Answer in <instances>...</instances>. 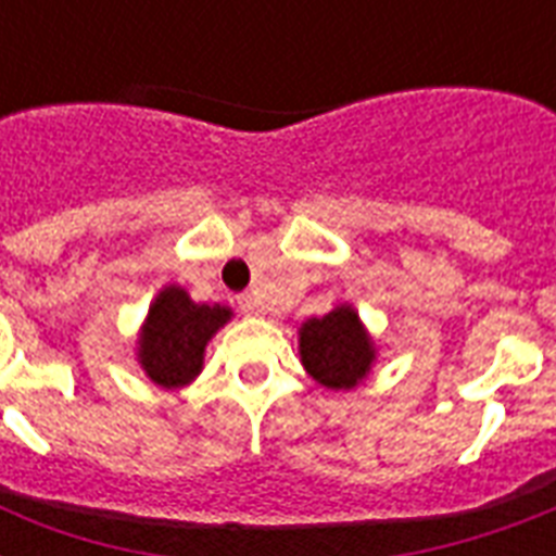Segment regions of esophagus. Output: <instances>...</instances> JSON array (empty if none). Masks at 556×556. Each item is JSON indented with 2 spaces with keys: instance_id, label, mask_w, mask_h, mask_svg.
Wrapping results in <instances>:
<instances>
[{
  "instance_id": "1",
  "label": "esophagus",
  "mask_w": 556,
  "mask_h": 556,
  "mask_svg": "<svg viewBox=\"0 0 556 556\" xmlns=\"http://www.w3.org/2000/svg\"><path fill=\"white\" fill-rule=\"evenodd\" d=\"M239 308H242V314H251V317H260V314H265V305H262V300L256 294L239 296Z\"/></svg>"
}]
</instances>
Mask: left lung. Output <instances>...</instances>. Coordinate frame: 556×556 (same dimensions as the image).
Listing matches in <instances>:
<instances>
[{
	"label": "left lung",
	"instance_id": "1",
	"mask_svg": "<svg viewBox=\"0 0 556 556\" xmlns=\"http://www.w3.org/2000/svg\"><path fill=\"white\" fill-rule=\"evenodd\" d=\"M300 357L305 371L329 389H355L375 364V343L352 305L300 326Z\"/></svg>",
	"mask_w": 556,
	"mask_h": 556
}]
</instances>
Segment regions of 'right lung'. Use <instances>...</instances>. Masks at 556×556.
I'll use <instances>...</instances> for the list:
<instances>
[{
	"instance_id": "add662e5",
	"label": "right lung",
	"mask_w": 556,
	"mask_h": 556,
	"mask_svg": "<svg viewBox=\"0 0 556 556\" xmlns=\"http://www.w3.org/2000/svg\"><path fill=\"white\" fill-rule=\"evenodd\" d=\"M233 312L227 305L192 303L185 288H161L138 338V364L152 383L187 387L204 364V349Z\"/></svg>"
}]
</instances>
